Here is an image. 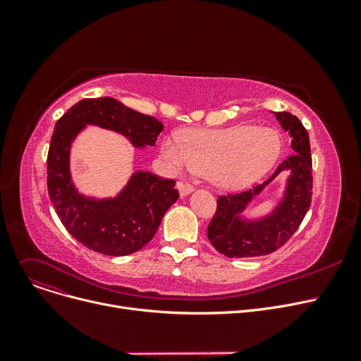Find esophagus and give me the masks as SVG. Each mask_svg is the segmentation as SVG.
Masks as SVG:
<instances>
[{"label": "esophagus", "mask_w": 361, "mask_h": 361, "mask_svg": "<svg viewBox=\"0 0 361 361\" xmlns=\"http://www.w3.org/2000/svg\"><path fill=\"white\" fill-rule=\"evenodd\" d=\"M177 188H178V192H180V196H181V197H184V196H187V195H190V193L195 190V187H193L190 183H184V181H178V183H177Z\"/></svg>", "instance_id": "esophagus-1"}]
</instances>
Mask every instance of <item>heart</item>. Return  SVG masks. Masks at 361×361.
<instances>
[{
	"label": "heart",
	"instance_id": "b5f03b06",
	"mask_svg": "<svg viewBox=\"0 0 361 361\" xmlns=\"http://www.w3.org/2000/svg\"><path fill=\"white\" fill-rule=\"evenodd\" d=\"M184 142L164 139L161 157L174 171L195 169L211 174L225 187H241L259 178L278 157L281 142L271 128L238 126L214 131H188Z\"/></svg>",
	"mask_w": 361,
	"mask_h": 361
}]
</instances>
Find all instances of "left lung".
I'll list each match as a JSON object with an SVG mask.
<instances>
[{"label": "left lung", "instance_id": "8db88e82", "mask_svg": "<svg viewBox=\"0 0 361 361\" xmlns=\"http://www.w3.org/2000/svg\"><path fill=\"white\" fill-rule=\"evenodd\" d=\"M275 117L293 137L294 154L283 159L263 184L218 197L216 212L207 225V238L226 257H256L276 252L297 231L310 207L313 177L307 130L291 112H276ZM283 169H288L292 176L286 196L274 214L259 221H243L238 215L243 207Z\"/></svg>", "mask_w": 361, "mask_h": 361}]
</instances>
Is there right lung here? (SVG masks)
I'll list each match as a JSON object with an SVG mask.
<instances>
[{
	"label": "right lung",
	"mask_w": 361,
	"mask_h": 361,
	"mask_svg": "<svg viewBox=\"0 0 361 361\" xmlns=\"http://www.w3.org/2000/svg\"><path fill=\"white\" fill-rule=\"evenodd\" d=\"M86 124L121 133L136 147L154 146L164 124L114 98L82 99L56 121L51 137L48 195L66 230L97 253H135L154 238L165 212L177 202L176 180L139 171L116 199L79 195L70 177V146Z\"/></svg>",
	"instance_id": "add662e5"
}]
</instances>
